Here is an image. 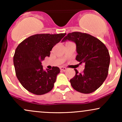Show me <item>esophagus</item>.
Returning a JSON list of instances; mask_svg holds the SVG:
<instances>
[{"label": "esophagus", "mask_w": 122, "mask_h": 122, "mask_svg": "<svg viewBox=\"0 0 122 122\" xmlns=\"http://www.w3.org/2000/svg\"><path fill=\"white\" fill-rule=\"evenodd\" d=\"M60 69L61 70V71H64V72H65L67 70V68H65V67H63V66H61V67H60Z\"/></svg>", "instance_id": "esophagus-1"}]
</instances>
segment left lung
Masks as SVG:
<instances>
[{
	"label": "left lung",
	"mask_w": 122,
	"mask_h": 122,
	"mask_svg": "<svg viewBox=\"0 0 122 122\" xmlns=\"http://www.w3.org/2000/svg\"><path fill=\"white\" fill-rule=\"evenodd\" d=\"M71 41L76 45V60L85 65L83 73L76 75L70 80L71 85L77 91L91 93L103 84L108 73L110 56L105 45L93 36L80 32L69 33L62 42Z\"/></svg>",
	"instance_id": "1"
}]
</instances>
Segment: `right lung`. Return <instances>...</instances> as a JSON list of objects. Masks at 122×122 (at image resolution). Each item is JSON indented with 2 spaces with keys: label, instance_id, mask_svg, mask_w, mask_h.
Returning <instances> with one entry per match:
<instances>
[{
  "label": "right lung",
  "instance_id": "1",
  "mask_svg": "<svg viewBox=\"0 0 122 122\" xmlns=\"http://www.w3.org/2000/svg\"><path fill=\"white\" fill-rule=\"evenodd\" d=\"M65 35L36 34L25 39L16 47L13 59L15 73L18 80L28 91L41 95L53 89L60 68L53 66L51 70L45 71L41 61L50 56L54 46Z\"/></svg>",
  "mask_w": 122,
  "mask_h": 122
}]
</instances>
